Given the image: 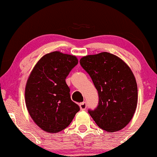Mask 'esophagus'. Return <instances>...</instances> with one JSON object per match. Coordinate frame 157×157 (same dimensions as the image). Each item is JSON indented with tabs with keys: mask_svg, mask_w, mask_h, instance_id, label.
Here are the masks:
<instances>
[{
	"mask_svg": "<svg viewBox=\"0 0 157 157\" xmlns=\"http://www.w3.org/2000/svg\"><path fill=\"white\" fill-rule=\"evenodd\" d=\"M79 106H80V108L81 110H85L86 109V102L80 103V104H79Z\"/></svg>",
	"mask_w": 157,
	"mask_h": 157,
	"instance_id": "1",
	"label": "esophagus"
}]
</instances>
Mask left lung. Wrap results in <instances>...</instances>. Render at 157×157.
I'll return each mask as SVG.
<instances>
[{
    "label": "left lung",
    "mask_w": 157,
    "mask_h": 157,
    "mask_svg": "<svg viewBox=\"0 0 157 157\" xmlns=\"http://www.w3.org/2000/svg\"><path fill=\"white\" fill-rule=\"evenodd\" d=\"M98 90L99 103L89 110L93 120L107 132L130 123L137 107L138 89L133 73L124 61L108 52L87 55L80 60Z\"/></svg>",
    "instance_id": "8db88e82"
}]
</instances>
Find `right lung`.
Here are the masks:
<instances>
[{
	"instance_id": "1",
	"label": "right lung",
	"mask_w": 157,
	"mask_h": 157,
	"mask_svg": "<svg viewBox=\"0 0 157 157\" xmlns=\"http://www.w3.org/2000/svg\"><path fill=\"white\" fill-rule=\"evenodd\" d=\"M74 55H44L33 68L25 86V103L33 121L44 131L56 133L70 124L80 110L71 101L65 78L77 65Z\"/></svg>"
}]
</instances>
